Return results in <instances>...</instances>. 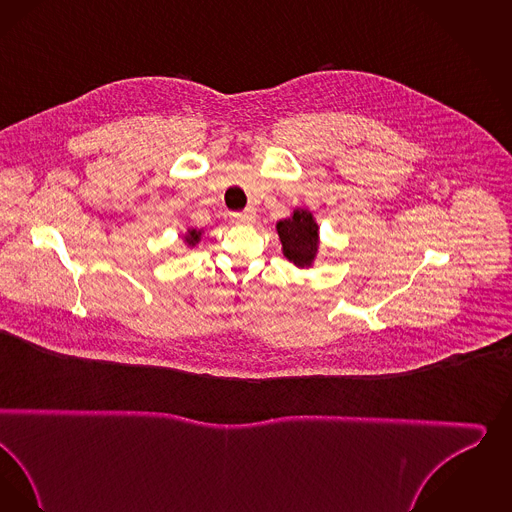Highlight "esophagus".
Masks as SVG:
<instances>
[{"label":"esophagus","instance_id":"esophagus-1","mask_svg":"<svg viewBox=\"0 0 512 512\" xmlns=\"http://www.w3.org/2000/svg\"><path fill=\"white\" fill-rule=\"evenodd\" d=\"M230 217H232V221L238 223V225H249V223L255 221V212H253V210H244V212L232 213Z\"/></svg>","mask_w":512,"mask_h":512}]
</instances>
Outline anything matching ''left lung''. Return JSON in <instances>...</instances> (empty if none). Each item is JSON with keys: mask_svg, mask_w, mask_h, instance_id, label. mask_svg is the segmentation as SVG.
I'll return each mask as SVG.
<instances>
[{"mask_svg": "<svg viewBox=\"0 0 512 512\" xmlns=\"http://www.w3.org/2000/svg\"><path fill=\"white\" fill-rule=\"evenodd\" d=\"M283 255L297 266H310L318 251V225L312 213L295 210L293 217L283 219L278 225Z\"/></svg>", "mask_w": 512, "mask_h": 512, "instance_id": "left-lung-1", "label": "left lung"}]
</instances>
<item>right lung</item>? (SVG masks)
Returning a JSON list of instances; mask_svg holds the SVG:
<instances>
[{
    "instance_id": "right-lung-1",
    "label": "right lung",
    "mask_w": 512,
    "mask_h": 512,
    "mask_svg": "<svg viewBox=\"0 0 512 512\" xmlns=\"http://www.w3.org/2000/svg\"><path fill=\"white\" fill-rule=\"evenodd\" d=\"M198 240H200V230H198V232H196V230H191V232H189V238H187V244H189V246H193V244H196Z\"/></svg>"
}]
</instances>
